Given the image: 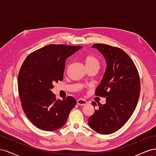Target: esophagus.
<instances>
[{
    "label": "esophagus",
    "mask_w": 156,
    "mask_h": 156,
    "mask_svg": "<svg viewBox=\"0 0 156 156\" xmlns=\"http://www.w3.org/2000/svg\"><path fill=\"white\" fill-rule=\"evenodd\" d=\"M77 103L79 105H85L87 103V101L84 99H79L77 100Z\"/></svg>",
    "instance_id": "esophagus-1"
}]
</instances>
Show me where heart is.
<instances>
[{"label":"heart","mask_w":156,"mask_h":156,"mask_svg":"<svg viewBox=\"0 0 156 156\" xmlns=\"http://www.w3.org/2000/svg\"><path fill=\"white\" fill-rule=\"evenodd\" d=\"M84 65L87 69L97 67L99 68L100 66V60L96 56L93 55H87L84 57L83 59Z\"/></svg>","instance_id":"b5f03b06"}]
</instances>
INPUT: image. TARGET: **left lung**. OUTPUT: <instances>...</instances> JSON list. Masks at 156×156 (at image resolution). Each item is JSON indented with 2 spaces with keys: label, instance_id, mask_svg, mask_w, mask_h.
<instances>
[{
  "label": "left lung",
  "instance_id": "8db88e82",
  "mask_svg": "<svg viewBox=\"0 0 156 156\" xmlns=\"http://www.w3.org/2000/svg\"><path fill=\"white\" fill-rule=\"evenodd\" d=\"M92 47L101 52L106 60L105 72L95 92L106 98V103H98L88 122L97 133L108 135L120 129L134 112L140 92L139 75L133 61L122 49L102 44ZM92 104L97 105L95 101Z\"/></svg>",
  "mask_w": 156,
  "mask_h": 156
}]
</instances>
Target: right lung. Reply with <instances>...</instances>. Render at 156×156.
Wrapping results in <instances>:
<instances>
[{
	"instance_id": "obj_1",
	"label": "right lung",
	"mask_w": 156,
	"mask_h": 156,
	"mask_svg": "<svg viewBox=\"0 0 156 156\" xmlns=\"http://www.w3.org/2000/svg\"><path fill=\"white\" fill-rule=\"evenodd\" d=\"M81 46L51 44L31 53L18 74V91L25 114L39 129L53 131L66 122L76 105L72 96L56 100L53 84L63 80L66 58Z\"/></svg>"
}]
</instances>
